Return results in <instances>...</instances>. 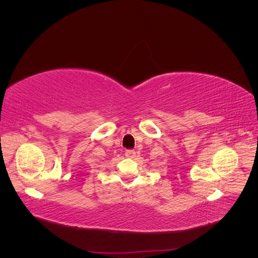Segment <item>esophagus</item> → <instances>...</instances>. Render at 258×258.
<instances>
[{
    "mask_svg": "<svg viewBox=\"0 0 258 258\" xmlns=\"http://www.w3.org/2000/svg\"><path fill=\"white\" fill-rule=\"evenodd\" d=\"M124 156H126L127 158H135L136 152L134 150H127L126 152H124Z\"/></svg>",
    "mask_w": 258,
    "mask_h": 258,
    "instance_id": "1",
    "label": "esophagus"
}]
</instances>
